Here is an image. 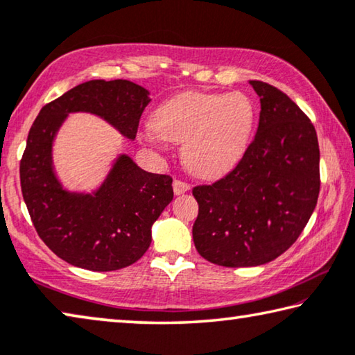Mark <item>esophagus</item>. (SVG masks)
<instances>
[{
    "label": "esophagus",
    "instance_id": "obj_1",
    "mask_svg": "<svg viewBox=\"0 0 355 355\" xmlns=\"http://www.w3.org/2000/svg\"><path fill=\"white\" fill-rule=\"evenodd\" d=\"M172 187H173V193H175L177 196H180V194H184V193H188L189 188H191L188 183L182 182V180H173Z\"/></svg>",
    "mask_w": 355,
    "mask_h": 355
}]
</instances>
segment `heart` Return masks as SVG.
Listing matches in <instances>:
<instances>
[{"label": "heart", "instance_id": "b5f03b06", "mask_svg": "<svg viewBox=\"0 0 355 355\" xmlns=\"http://www.w3.org/2000/svg\"><path fill=\"white\" fill-rule=\"evenodd\" d=\"M256 107L248 94L187 92L167 99L145 126L150 144H182L184 164L200 177H219L239 164L250 147Z\"/></svg>", "mask_w": 355, "mask_h": 355}]
</instances>
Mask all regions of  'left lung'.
I'll return each mask as SVG.
<instances>
[{
	"mask_svg": "<svg viewBox=\"0 0 355 355\" xmlns=\"http://www.w3.org/2000/svg\"><path fill=\"white\" fill-rule=\"evenodd\" d=\"M261 101L254 140L226 177L193 189L199 254L223 267H256L289 250L320 188L316 129L288 94L250 80Z\"/></svg>",
	"mask_w": 355,
	"mask_h": 355,
	"instance_id": "obj_1",
	"label": "left lung"
}]
</instances>
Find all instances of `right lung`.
<instances>
[{
  "label": "right lung",
  "instance_id": "obj_1",
  "mask_svg": "<svg viewBox=\"0 0 355 355\" xmlns=\"http://www.w3.org/2000/svg\"><path fill=\"white\" fill-rule=\"evenodd\" d=\"M150 92L129 80H88L44 105L20 161L21 194L36 232L71 266L112 272L131 266L151 243V226L173 199L172 178L145 172L118 155L93 193L63 187L53 167V142L69 114L85 112L136 139Z\"/></svg>",
  "mask_w": 355,
  "mask_h": 355
}]
</instances>
